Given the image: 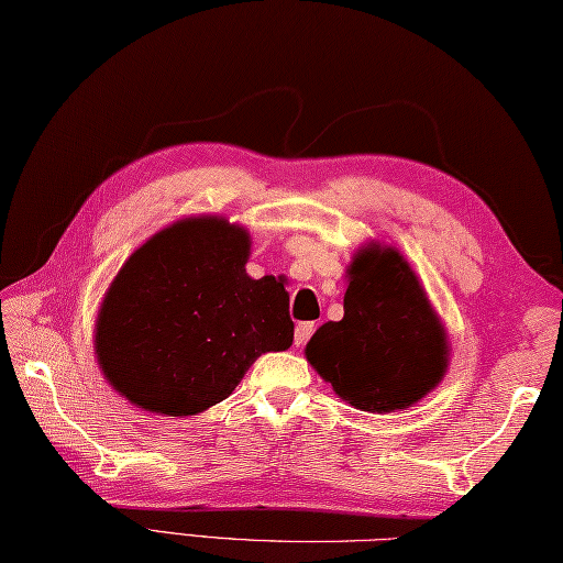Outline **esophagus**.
Returning a JSON list of instances; mask_svg holds the SVG:
<instances>
[{"label": "esophagus", "mask_w": 563, "mask_h": 563, "mask_svg": "<svg viewBox=\"0 0 563 563\" xmlns=\"http://www.w3.org/2000/svg\"><path fill=\"white\" fill-rule=\"evenodd\" d=\"M313 331H316V323H299V325H296V331H294V345H296V347L306 345V341H309Z\"/></svg>", "instance_id": "34e87169"}]
</instances>
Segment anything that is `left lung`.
Instances as JSON below:
<instances>
[{
  "mask_svg": "<svg viewBox=\"0 0 563 563\" xmlns=\"http://www.w3.org/2000/svg\"><path fill=\"white\" fill-rule=\"evenodd\" d=\"M343 309L313 333L306 360L350 407L407 409L446 375V328L395 247L373 242L355 254Z\"/></svg>",
  "mask_w": 563,
  "mask_h": 563,
  "instance_id": "obj_1",
  "label": "left lung"
}]
</instances>
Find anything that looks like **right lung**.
I'll use <instances>...</instances> for the list:
<instances>
[{"label":"right lung","instance_id":"add662e5","mask_svg":"<svg viewBox=\"0 0 563 563\" xmlns=\"http://www.w3.org/2000/svg\"><path fill=\"white\" fill-rule=\"evenodd\" d=\"M250 232L218 216L156 232L117 272L95 321L110 385L144 411L194 417L262 353L294 341L284 277L252 279Z\"/></svg>","mask_w":563,"mask_h":563}]
</instances>
